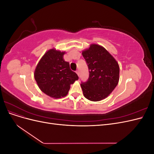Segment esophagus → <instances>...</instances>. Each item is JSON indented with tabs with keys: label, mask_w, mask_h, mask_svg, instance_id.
Segmentation results:
<instances>
[{
	"label": "esophagus",
	"mask_w": 154,
	"mask_h": 154,
	"mask_svg": "<svg viewBox=\"0 0 154 154\" xmlns=\"http://www.w3.org/2000/svg\"><path fill=\"white\" fill-rule=\"evenodd\" d=\"M76 74H78V76H79V75H80V73H79V71H76Z\"/></svg>",
	"instance_id": "obj_1"
}]
</instances>
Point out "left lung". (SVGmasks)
I'll return each instance as SVG.
<instances>
[{
  "instance_id": "8db88e82",
  "label": "left lung",
  "mask_w": 154,
  "mask_h": 154,
  "mask_svg": "<svg viewBox=\"0 0 154 154\" xmlns=\"http://www.w3.org/2000/svg\"><path fill=\"white\" fill-rule=\"evenodd\" d=\"M89 71L87 82H82L83 95L92 101L105 99L117 86L119 67L118 62L104 48L92 44L82 52Z\"/></svg>"
}]
</instances>
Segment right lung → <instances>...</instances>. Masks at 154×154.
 Returning <instances> with one entry per match:
<instances>
[{"label":"right lung","mask_w":154,"mask_h":154,"mask_svg":"<svg viewBox=\"0 0 154 154\" xmlns=\"http://www.w3.org/2000/svg\"><path fill=\"white\" fill-rule=\"evenodd\" d=\"M64 54L54 49L49 50L35 71V79L40 90L54 98L66 96L70 85L78 80L77 74L70 69L69 63L63 60Z\"/></svg>","instance_id":"1"}]
</instances>
